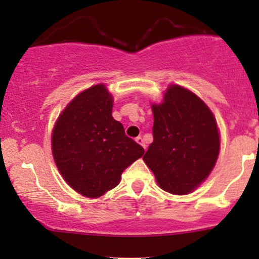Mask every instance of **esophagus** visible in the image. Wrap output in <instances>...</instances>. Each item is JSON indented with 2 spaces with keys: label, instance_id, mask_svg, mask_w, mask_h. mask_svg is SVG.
<instances>
[{
  "label": "esophagus",
  "instance_id": "esophagus-1",
  "mask_svg": "<svg viewBox=\"0 0 259 259\" xmlns=\"http://www.w3.org/2000/svg\"><path fill=\"white\" fill-rule=\"evenodd\" d=\"M135 141H136V142H138V144H139V145H141V146H142V147H144V148H145V150H146V145H145V142H144V139H142V138H141V136H138V138H136V139H135Z\"/></svg>",
  "mask_w": 259,
  "mask_h": 259
}]
</instances>
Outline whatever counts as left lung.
<instances>
[{
  "label": "left lung",
  "instance_id": "left-lung-1",
  "mask_svg": "<svg viewBox=\"0 0 259 259\" xmlns=\"http://www.w3.org/2000/svg\"><path fill=\"white\" fill-rule=\"evenodd\" d=\"M152 112L153 142L145 163L160 189L190 194L207 179L218 158L221 141L214 115L200 97L179 85L169 86Z\"/></svg>",
  "mask_w": 259,
  "mask_h": 259
}]
</instances>
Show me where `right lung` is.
Wrapping results in <instances>:
<instances>
[{"mask_svg": "<svg viewBox=\"0 0 259 259\" xmlns=\"http://www.w3.org/2000/svg\"><path fill=\"white\" fill-rule=\"evenodd\" d=\"M112 108L106 86H91L68 103L53 127L52 154L59 173L89 198L114 189L121 173L145 152L112 117Z\"/></svg>", "mask_w": 259, "mask_h": 259, "instance_id": "right-lung-1", "label": "right lung"}]
</instances>
